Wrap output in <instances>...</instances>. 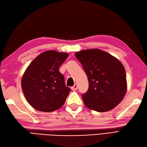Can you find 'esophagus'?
<instances>
[{
    "label": "esophagus",
    "mask_w": 147,
    "mask_h": 147,
    "mask_svg": "<svg viewBox=\"0 0 147 147\" xmlns=\"http://www.w3.org/2000/svg\"><path fill=\"white\" fill-rule=\"evenodd\" d=\"M77 88H78L77 84H74V86H72V87H71V90H77Z\"/></svg>",
    "instance_id": "obj_1"
}]
</instances>
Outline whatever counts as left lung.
Here are the masks:
<instances>
[{
	"instance_id": "1",
	"label": "left lung",
	"mask_w": 147,
	"mask_h": 147,
	"mask_svg": "<svg viewBox=\"0 0 147 147\" xmlns=\"http://www.w3.org/2000/svg\"><path fill=\"white\" fill-rule=\"evenodd\" d=\"M87 75L89 87L82 94L84 104L96 112L113 109L127 92L123 65L115 57L102 50H84L75 53Z\"/></svg>"
}]
</instances>
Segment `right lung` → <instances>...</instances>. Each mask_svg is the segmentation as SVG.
Here are the masks:
<instances>
[{
    "instance_id": "1",
    "label": "right lung",
    "mask_w": 147,
    "mask_h": 147,
    "mask_svg": "<svg viewBox=\"0 0 147 147\" xmlns=\"http://www.w3.org/2000/svg\"><path fill=\"white\" fill-rule=\"evenodd\" d=\"M67 53L48 51L37 56L25 71L21 85L28 103L38 111L53 112L65 103L71 91L59 67Z\"/></svg>"
}]
</instances>
